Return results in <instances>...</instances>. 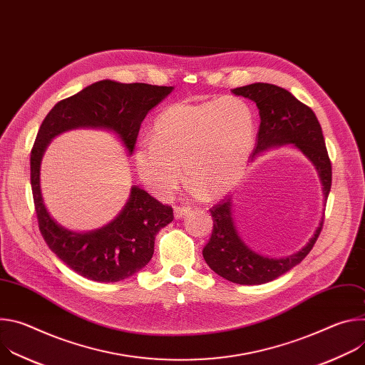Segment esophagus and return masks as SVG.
<instances>
[{
	"label": "esophagus",
	"instance_id": "obj_1",
	"mask_svg": "<svg viewBox=\"0 0 365 365\" xmlns=\"http://www.w3.org/2000/svg\"><path fill=\"white\" fill-rule=\"evenodd\" d=\"M173 212H175V218L180 220L182 217H185L186 214L190 212V207L189 206H175Z\"/></svg>",
	"mask_w": 365,
	"mask_h": 365
}]
</instances>
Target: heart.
I'll return each instance as SVG.
<instances>
[{"label":"heart","instance_id":"b5f03b06","mask_svg":"<svg viewBox=\"0 0 365 365\" xmlns=\"http://www.w3.org/2000/svg\"><path fill=\"white\" fill-rule=\"evenodd\" d=\"M255 141V115L237 96L168 107L138 141L134 160L144 186L160 199L186 180L206 197L230 190L241 178Z\"/></svg>","mask_w":365,"mask_h":365}]
</instances>
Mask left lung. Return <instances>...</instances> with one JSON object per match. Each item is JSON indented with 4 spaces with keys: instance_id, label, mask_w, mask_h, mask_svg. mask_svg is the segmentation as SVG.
I'll return each instance as SVG.
<instances>
[{
    "instance_id": "left-lung-1",
    "label": "left lung",
    "mask_w": 365,
    "mask_h": 365,
    "mask_svg": "<svg viewBox=\"0 0 365 365\" xmlns=\"http://www.w3.org/2000/svg\"><path fill=\"white\" fill-rule=\"evenodd\" d=\"M232 93L254 101L259 110L262 121L252 155L273 145H296L315 165L327 200L332 185V166L315 113L289 91L272 83H251L232 89ZM210 212L214 220V228L210 241L202 250L203 258L218 276L237 284H263L284 274L297 266L314 248L324 227L322 218L314 237L299 252L286 258H269L250 250L238 237L232 221L230 196L214 205Z\"/></svg>"
}]
</instances>
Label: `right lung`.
Returning a JSON list of instances; mask_svg holds the SVG:
<instances>
[{
    "instance_id": "right-lung-1",
    "label": "right lung",
    "mask_w": 365,
    "mask_h": 365,
    "mask_svg": "<svg viewBox=\"0 0 365 365\" xmlns=\"http://www.w3.org/2000/svg\"><path fill=\"white\" fill-rule=\"evenodd\" d=\"M172 91L173 86L99 81L59 101L40 125L30 154V182L38 230L48 248L85 279L113 283L141 270L153 257L155 234L173 221V207L133 186L125 207L111 224L86 234L68 231L53 221L43 203V153L55 135L78 127H92L115 131L131 154L147 113Z\"/></svg>"
}]
</instances>
